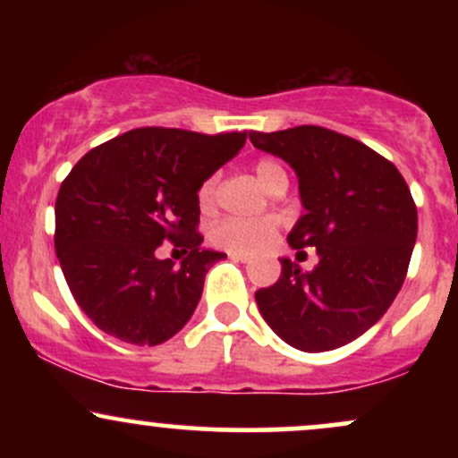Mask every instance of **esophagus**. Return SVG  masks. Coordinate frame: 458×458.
Masks as SVG:
<instances>
[{"instance_id": "esophagus-1", "label": "esophagus", "mask_w": 458, "mask_h": 458, "mask_svg": "<svg viewBox=\"0 0 458 458\" xmlns=\"http://www.w3.org/2000/svg\"><path fill=\"white\" fill-rule=\"evenodd\" d=\"M230 259L233 260H241V262H251V256H247V254H239V251H230Z\"/></svg>"}]
</instances>
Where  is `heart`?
I'll return each mask as SVG.
<instances>
[{
  "label": "heart",
  "instance_id": "heart-1",
  "mask_svg": "<svg viewBox=\"0 0 458 458\" xmlns=\"http://www.w3.org/2000/svg\"><path fill=\"white\" fill-rule=\"evenodd\" d=\"M254 174L269 193L286 191L288 174L276 159H259ZM217 198V176H208L198 189V204L202 211H211ZM277 222L273 217H228L211 228L213 245L239 254H256L276 239Z\"/></svg>",
  "mask_w": 458,
  "mask_h": 458
}]
</instances>
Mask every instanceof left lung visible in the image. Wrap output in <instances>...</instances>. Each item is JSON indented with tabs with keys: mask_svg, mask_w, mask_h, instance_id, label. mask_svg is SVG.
Segmentation results:
<instances>
[{
	"mask_svg": "<svg viewBox=\"0 0 458 458\" xmlns=\"http://www.w3.org/2000/svg\"><path fill=\"white\" fill-rule=\"evenodd\" d=\"M250 140L297 172L306 215L288 243L318 254L306 273L282 260L280 280L256 293L262 318L308 353L349 344L387 312L407 276L418 236L411 191L392 161L331 129L251 131Z\"/></svg>",
	"mask_w": 458,
	"mask_h": 458,
	"instance_id": "left-lung-1",
	"label": "left lung"
}]
</instances>
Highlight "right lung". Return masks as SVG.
Segmentation results:
<instances>
[{
    "mask_svg": "<svg viewBox=\"0 0 458 458\" xmlns=\"http://www.w3.org/2000/svg\"><path fill=\"white\" fill-rule=\"evenodd\" d=\"M247 133L141 127L75 163L55 199V254L79 308L138 346L170 340L191 318L204 276L224 254L202 250L198 189L243 148ZM172 242L188 256L156 259Z\"/></svg>",
    "mask_w": 458,
    "mask_h": 458,
    "instance_id": "obj_1",
    "label": "right lung"
}]
</instances>
